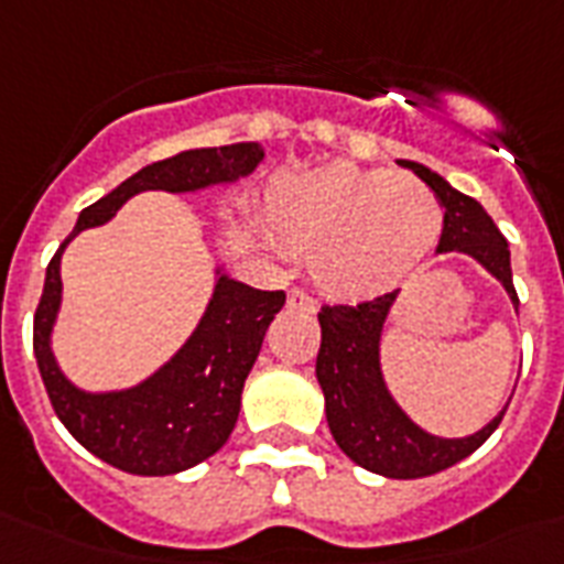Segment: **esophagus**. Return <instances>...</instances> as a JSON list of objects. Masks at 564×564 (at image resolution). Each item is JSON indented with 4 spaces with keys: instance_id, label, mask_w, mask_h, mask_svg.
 <instances>
[{
    "instance_id": "1",
    "label": "esophagus",
    "mask_w": 564,
    "mask_h": 564,
    "mask_svg": "<svg viewBox=\"0 0 564 564\" xmlns=\"http://www.w3.org/2000/svg\"><path fill=\"white\" fill-rule=\"evenodd\" d=\"M286 304H290V310H301V313H316L318 310L316 299H313V295L304 290H292L290 299H286Z\"/></svg>"
}]
</instances>
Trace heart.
<instances>
[{
    "mask_svg": "<svg viewBox=\"0 0 564 564\" xmlns=\"http://www.w3.org/2000/svg\"><path fill=\"white\" fill-rule=\"evenodd\" d=\"M269 219L292 251L313 257L318 283L339 299L398 286L445 230V210L427 187L351 163L278 181Z\"/></svg>",
    "mask_w": 564,
    "mask_h": 564,
    "instance_id": "obj_1",
    "label": "heart"
}]
</instances>
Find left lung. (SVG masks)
I'll return each mask as SVG.
<instances>
[{"mask_svg": "<svg viewBox=\"0 0 564 564\" xmlns=\"http://www.w3.org/2000/svg\"><path fill=\"white\" fill-rule=\"evenodd\" d=\"M427 184L445 207V230L438 239V254L463 251L503 283L512 304L518 292L512 286V265H509V242L482 210L480 202L459 193L427 166L415 161H401ZM398 292H386L375 301L362 304H336L322 307V348L316 357V377L325 392L327 427L345 456L362 465L366 471L383 474L392 480H415L430 477L471 456L486 438L498 430L503 412L482 430L463 438H442L421 430L406 412L394 403L380 371V336L389 310Z\"/></svg>", "mask_w": 564, "mask_h": 564, "instance_id": "1", "label": "left lung"}]
</instances>
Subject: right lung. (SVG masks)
Here are the masks:
<instances>
[{"instance_id": "obj_1", "label": "right lung", "mask_w": 564, "mask_h": 564, "mask_svg": "<svg viewBox=\"0 0 564 564\" xmlns=\"http://www.w3.org/2000/svg\"><path fill=\"white\" fill-rule=\"evenodd\" d=\"M263 161L260 143L189 149L122 181L113 193L84 207L73 234L46 265V283L34 313V357L48 401L64 427L90 454L119 471L166 477L204 463L237 424L239 398L272 318L281 313L283 290L265 292L219 274L202 322L181 351L143 383L119 392H84L57 369L52 327L61 310V254L75 234L105 225L122 204L145 189L195 193L213 184L246 178Z\"/></svg>"}]
</instances>
